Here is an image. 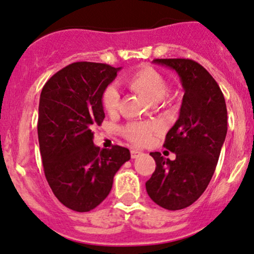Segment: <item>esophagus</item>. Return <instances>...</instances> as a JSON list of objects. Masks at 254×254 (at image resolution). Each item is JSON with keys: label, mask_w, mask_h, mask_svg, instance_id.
I'll return each instance as SVG.
<instances>
[{"label": "esophagus", "mask_w": 254, "mask_h": 254, "mask_svg": "<svg viewBox=\"0 0 254 254\" xmlns=\"http://www.w3.org/2000/svg\"><path fill=\"white\" fill-rule=\"evenodd\" d=\"M130 154H131V158H137L142 155V152H140L139 150H137V149H131Z\"/></svg>", "instance_id": "1"}]
</instances>
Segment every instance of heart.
<instances>
[{"label":"heart","mask_w":254,"mask_h":254,"mask_svg":"<svg viewBox=\"0 0 254 254\" xmlns=\"http://www.w3.org/2000/svg\"><path fill=\"white\" fill-rule=\"evenodd\" d=\"M124 84L133 92L150 103L167 105L173 98L167 96L168 82L164 75L150 66H142L124 79ZM102 105L108 114H115L119 105V93L114 86L106 87L102 93ZM157 131L156 125L150 123H130L123 129L124 136L136 145H145Z\"/></svg>","instance_id":"b5f03b06"}]
</instances>
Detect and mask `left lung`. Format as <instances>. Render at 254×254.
<instances>
[{
	"instance_id": "1",
	"label": "left lung",
	"mask_w": 254,
	"mask_h": 254,
	"mask_svg": "<svg viewBox=\"0 0 254 254\" xmlns=\"http://www.w3.org/2000/svg\"><path fill=\"white\" fill-rule=\"evenodd\" d=\"M175 69L183 94L180 117L168 131L163 146L174 161L150 152L156 169L145 183L150 198L162 208L179 210L194 203L206 190L227 133V109L218 82L190 59H155Z\"/></svg>"
}]
</instances>
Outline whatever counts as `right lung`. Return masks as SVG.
I'll use <instances>...</instances> for the list:
<instances>
[{"instance_id": "add662e5", "label": "right lung", "mask_w": 254, "mask_h": 254, "mask_svg": "<svg viewBox=\"0 0 254 254\" xmlns=\"http://www.w3.org/2000/svg\"><path fill=\"white\" fill-rule=\"evenodd\" d=\"M121 67L79 61L45 84L39 103L38 136L44 172L56 197L67 208L88 212L108 196L129 149L93 144L94 127L105 118L102 93Z\"/></svg>"}]
</instances>
